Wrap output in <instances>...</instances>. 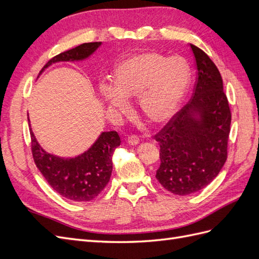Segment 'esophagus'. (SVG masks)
Wrapping results in <instances>:
<instances>
[{
  "mask_svg": "<svg viewBox=\"0 0 259 259\" xmlns=\"http://www.w3.org/2000/svg\"><path fill=\"white\" fill-rule=\"evenodd\" d=\"M127 143H128V145H131V146H136V145L139 144V138H138L137 136L132 135V136H130V137L127 138Z\"/></svg>",
  "mask_w": 259,
  "mask_h": 259,
  "instance_id": "obj_1",
  "label": "esophagus"
}]
</instances>
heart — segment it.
Wrapping results in <instances>:
<instances>
[{
  "mask_svg": "<svg viewBox=\"0 0 259 259\" xmlns=\"http://www.w3.org/2000/svg\"><path fill=\"white\" fill-rule=\"evenodd\" d=\"M190 70L180 57L148 51L130 55L114 70V83L101 81L98 90L108 110L131 111L128 99H137L142 114L154 124L173 116L189 88Z\"/></svg>",
  "mask_w": 259,
  "mask_h": 259,
  "instance_id": "heart-1",
  "label": "heart"
}]
</instances>
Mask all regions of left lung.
I'll use <instances>...</instances> for the list:
<instances>
[{
  "label": "left lung",
  "mask_w": 259,
  "mask_h": 259,
  "mask_svg": "<svg viewBox=\"0 0 259 259\" xmlns=\"http://www.w3.org/2000/svg\"><path fill=\"white\" fill-rule=\"evenodd\" d=\"M197 65L193 97L155 135L161 165L156 179L169 192H198L219 174L227 160L231 113L222 75L207 55L190 44Z\"/></svg>",
  "instance_id": "obj_1"
}]
</instances>
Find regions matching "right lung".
I'll return each mask as SVG.
<instances>
[{
	"label": "right lung",
	"mask_w": 259,
	"mask_h": 259,
	"mask_svg": "<svg viewBox=\"0 0 259 259\" xmlns=\"http://www.w3.org/2000/svg\"><path fill=\"white\" fill-rule=\"evenodd\" d=\"M101 42L84 43L61 53L46 64L38 75L57 62L89 59ZM28 122L30 124L29 115ZM31 149L35 165L53 189L73 202L95 199L104 190L112 173V154L121 139L116 132H103L88 150L73 158H64L45 151L36 140L30 125Z\"/></svg>",
	"instance_id": "add662e5"
}]
</instances>
